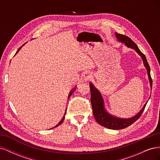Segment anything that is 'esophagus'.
<instances>
[{
  "mask_svg": "<svg viewBox=\"0 0 160 160\" xmlns=\"http://www.w3.org/2000/svg\"><path fill=\"white\" fill-rule=\"evenodd\" d=\"M83 79L85 81H89L91 79V75L89 72H85L83 75Z\"/></svg>",
  "mask_w": 160,
  "mask_h": 160,
  "instance_id": "34e87169",
  "label": "esophagus"
}]
</instances>
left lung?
Here are the masks:
<instances>
[{"mask_svg": "<svg viewBox=\"0 0 160 160\" xmlns=\"http://www.w3.org/2000/svg\"><path fill=\"white\" fill-rule=\"evenodd\" d=\"M115 35L119 42H122L128 47L132 48V49H134L138 53L139 55L142 57L143 65L148 71L150 88L152 89V79L151 75H150V67L147 61L146 56H145V55L143 54L141 51L139 49V48L136 45V44H135L130 38L125 35H121V34H119L118 32H115ZM89 86L91 90V102L92 105V108H93L94 118L96 120V122L99 124L108 129H122L125 128H128L140 118V116L142 114L143 111L147 104H145L141 111H140L137 115L133 116V118L125 119L115 117V116L110 114L109 112H108V111L105 109L104 100L102 98V95H101L100 93V91L95 88L93 84H92V83H89Z\"/></svg>", "mask_w": 160, "mask_h": 160, "instance_id": "obj_1", "label": "left lung"}]
</instances>
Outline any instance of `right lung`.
Returning <instances> with one entry per match:
<instances>
[{
    "instance_id": "add662e5",
    "label": "right lung",
    "mask_w": 160,
    "mask_h": 160,
    "mask_svg": "<svg viewBox=\"0 0 160 160\" xmlns=\"http://www.w3.org/2000/svg\"><path fill=\"white\" fill-rule=\"evenodd\" d=\"M24 45H25V44H24ZM23 45H22V46H23ZM22 47H20V48H19V49H18L17 50V52H16V54H17V52H18L19 51H20V49H21V48H22ZM16 54H15V55H16ZM75 89H76V88H73V89H72V90H71V91H70V93H69V95H68V99H69V98H70V97H71V95H72V93H73V92H74V91H75ZM66 110H67V109H66ZM65 114H66V111H65V114H64V115H63V117H62V118L61 119V120L60 121V122H59V123H58V124H57V125H55V126L54 128H52L51 129H53V128H56V127H57V126H59V125H60L61 124H62V122H63V121H64V119H65Z\"/></svg>"
}]
</instances>
